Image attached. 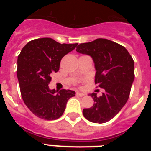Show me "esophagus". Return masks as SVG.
I'll return each instance as SVG.
<instances>
[{"mask_svg": "<svg viewBox=\"0 0 151 151\" xmlns=\"http://www.w3.org/2000/svg\"><path fill=\"white\" fill-rule=\"evenodd\" d=\"M76 95L78 96V97H83L85 94H83V93H80V92H76Z\"/></svg>", "mask_w": 151, "mask_h": 151, "instance_id": "34e87169", "label": "esophagus"}]
</instances>
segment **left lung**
Instances as JSON below:
<instances>
[{"label": "left lung", "instance_id": "obj_1", "mask_svg": "<svg viewBox=\"0 0 151 151\" xmlns=\"http://www.w3.org/2000/svg\"><path fill=\"white\" fill-rule=\"evenodd\" d=\"M76 50L93 58L95 85L105 90L101 97L91 94L94 105L84 109L83 116L90 122L104 123L115 116L129 99L134 78V60L125 47L106 38L80 44Z\"/></svg>", "mask_w": 151, "mask_h": 151}]
</instances>
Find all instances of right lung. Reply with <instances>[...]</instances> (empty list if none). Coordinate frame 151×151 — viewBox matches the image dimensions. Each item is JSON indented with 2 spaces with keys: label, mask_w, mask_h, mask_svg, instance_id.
Listing matches in <instances>:
<instances>
[{
  "label": "right lung",
  "mask_w": 151,
  "mask_h": 151,
  "mask_svg": "<svg viewBox=\"0 0 151 151\" xmlns=\"http://www.w3.org/2000/svg\"><path fill=\"white\" fill-rule=\"evenodd\" d=\"M78 44H60L50 38H38L24 46L17 60V78L25 104L33 114L45 120H54L63 115L74 91L62 89L56 94L50 90L53 73L60 69L64 56Z\"/></svg>",
  "instance_id": "add662e5"
}]
</instances>
